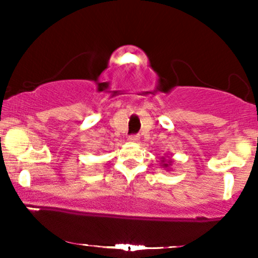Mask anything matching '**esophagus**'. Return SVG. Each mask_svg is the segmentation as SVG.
<instances>
[{"instance_id":"esophagus-1","label":"esophagus","mask_w":258,"mask_h":258,"mask_svg":"<svg viewBox=\"0 0 258 258\" xmlns=\"http://www.w3.org/2000/svg\"><path fill=\"white\" fill-rule=\"evenodd\" d=\"M130 142H132V143H137V142L139 141V136L138 135H132L130 136Z\"/></svg>"}]
</instances>
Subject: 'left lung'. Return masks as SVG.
Segmentation results:
<instances>
[{
    "label": "left lung",
    "mask_w": 258,
    "mask_h": 258,
    "mask_svg": "<svg viewBox=\"0 0 258 258\" xmlns=\"http://www.w3.org/2000/svg\"><path fill=\"white\" fill-rule=\"evenodd\" d=\"M161 166L164 168H166L167 171L171 170V166H172L173 161L172 160H168V159H165V158H161Z\"/></svg>",
    "instance_id": "obj_1"
}]
</instances>
